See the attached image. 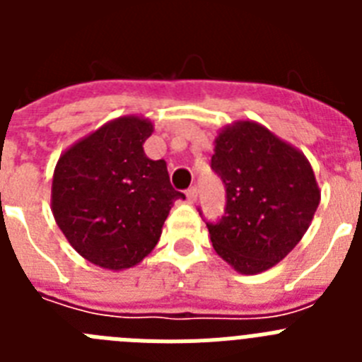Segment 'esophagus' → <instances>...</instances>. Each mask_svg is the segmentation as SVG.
I'll return each instance as SVG.
<instances>
[{"label": "esophagus", "mask_w": 362, "mask_h": 362, "mask_svg": "<svg viewBox=\"0 0 362 362\" xmlns=\"http://www.w3.org/2000/svg\"><path fill=\"white\" fill-rule=\"evenodd\" d=\"M187 201L188 203H196L197 201V188L192 187L187 190Z\"/></svg>", "instance_id": "esophagus-1"}]
</instances>
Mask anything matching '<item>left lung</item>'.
I'll use <instances>...</instances> for the list:
<instances>
[{
    "label": "left lung",
    "instance_id": "1",
    "mask_svg": "<svg viewBox=\"0 0 362 362\" xmlns=\"http://www.w3.org/2000/svg\"><path fill=\"white\" fill-rule=\"evenodd\" d=\"M212 168L226 187V210L206 223L214 250L254 276L283 261L303 239L321 201L306 156L252 119L226 124L214 139Z\"/></svg>",
    "mask_w": 362,
    "mask_h": 362
}]
</instances>
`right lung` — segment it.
Masks as SVG:
<instances>
[{
    "label": "right lung",
    "mask_w": 362,
    "mask_h": 362,
    "mask_svg": "<svg viewBox=\"0 0 362 362\" xmlns=\"http://www.w3.org/2000/svg\"><path fill=\"white\" fill-rule=\"evenodd\" d=\"M148 117L129 114L101 124L59 156L50 209L74 250L112 272L136 267L153 250L175 199L165 159L146 158Z\"/></svg>",
    "instance_id": "right-lung-1"
}]
</instances>
